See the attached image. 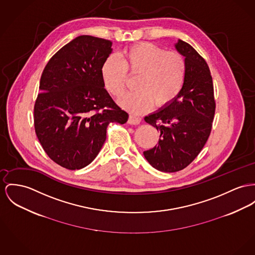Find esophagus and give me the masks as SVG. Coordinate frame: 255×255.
I'll use <instances>...</instances> for the list:
<instances>
[{
    "label": "esophagus",
    "mask_w": 255,
    "mask_h": 255,
    "mask_svg": "<svg viewBox=\"0 0 255 255\" xmlns=\"http://www.w3.org/2000/svg\"><path fill=\"white\" fill-rule=\"evenodd\" d=\"M141 122V118L137 117L135 115H129L128 117V124L130 125H138Z\"/></svg>",
    "instance_id": "1"
}]
</instances>
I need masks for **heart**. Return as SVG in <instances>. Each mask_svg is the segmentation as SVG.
I'll use <instances>...</instances> for the list:
<instances>
[{"label": "heart", "instance_id": "1", "mask_svg": "<svg viewBox=\"0 0 255 255\" xmlns=\"http://www.w3.org/2000/svg\"><path fill=\"white\" fill-rule=\"evenodd\" d=\"M186 61L175 51H164L157 45L141 42L126 48L120 55L107 57L102 66V77L106 90L119 98L125 91L128 75H137L136 91L127 94L120 105L131 113L170 104L179 96L186 77Z\"/></svg>", "mask_w": 255, "mask_h": 255}]
</instances>
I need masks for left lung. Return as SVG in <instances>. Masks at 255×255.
Returning <instances> with one entry per match:
<instances>
[{
	"label": "left lung",
	"mask_w": 255,
	"mask_h": 255,
	"mask_svg": "<svg viewBox=\"0 0 255 255\" xmlns=\"http://www.w3.org/2000/svg\"><path fill=\"white\" fill-rule=\"evenodd\" d=\"M175 48L185 57L186 77L175 101L146 116V123L160 132L158 144L144 152L153 168L177 172L186 168L203 149L212 129L216 102L210 68L186 41Z\"/></svg>",
	"instance_id": "obj_1"
}]
</instances>
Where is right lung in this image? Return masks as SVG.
Masks as SVG:
<instances>
[{"mask_svg":"<svg viewBox=\"0 0 255 255\" xmlns=\"http://www.w3.org/2000/svg\"><path fill=\"white\" fill-rule=\"evenodd\" d=\"M112 42L79 35L57 52L40 77L34 103L35 133L57 164L81 169L99 154L109 123H127L122 110L104 89L102 66Z\"/></svg>","mask_w":255,"mask_h":255,"instance_id":"obj_1","label":"right lung"}]
</instances>
